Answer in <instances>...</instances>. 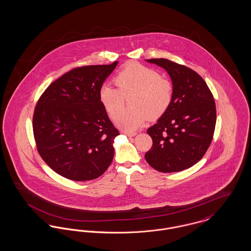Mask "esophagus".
I'll return each instance as SVG.
<instances>
[{
	"mask_svg": "<svg viewBox=\"0 0 251 251\" xmlns=\"http://www.w3.org/2000/svg\"><path fill=\"white\" fill-rule=\"evenodd\" d=\"M124 134L129 136V137H132L134 135H136V132H129V131H124Z\"/></svg>",
	"mask_w": 251,
	"mask_h": 251,
	"instance_id": "1",
	"label": "esophagus"
}]
</instances>
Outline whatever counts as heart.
<instances>
[{"label": "heart", "mask_w": 251, "mask_h": 251, "mask_svg": "<svg viewBox=\"0 0 251 251\" xmlns=\"http://www.w3.org/2000/svg\"><path fill=\"white\" fill-rule=\"evenodd\" d=\"M118 87L110 84L101 85L99 97L101 105L112 120L124 104V96L135 92L130 104L134 108L125 110L117 119V125L126 131L141 128L149 119L161 116L168 107L172 87L158 72L140 64H130L116 77Z\"/></svg>", "instance_id": "1"}]
</instances>
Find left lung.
<instances>
[{
  "instance_id": "8db88e82",
  "label": "left lung",
  "mask_w": 251,
  "mask_h": 251,
  "mask_svg": "<svg viewBox=\"0 0 251 251\" xmlns=\"http://www.w3.org/2000/svg\"><path fill=\"white\" fill-rule=\"evenodd\" d=\"M146 61L166 70L173 85L168 107L147 131L153 144L145 154L146 161L164 173L184 170L202 158L212 142L216 121L214 97L191 69L165 58Z\"/></svg>"
}]
</instances>
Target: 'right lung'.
<instances>
[{"label":"right lung","instance_id":"right-lung-1","mask_svg":"<svg viewBox=\"0 0 251 251\" xmlns=\"http://www.w3.org/2000/svg\"><path fill=\"white\" fill-rule=\"evenodd\" d=\"M118 63L74 69L50 84L37 101L33 118L37 151L67 179H97L113 161L114 140L120 132L99 92Z\"/></svg>","mask_w":251,"mask_h":251}]
</instances>
